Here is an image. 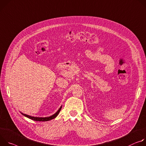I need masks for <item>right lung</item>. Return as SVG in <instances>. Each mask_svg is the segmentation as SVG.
Masks as SVG:
<instances>
[{
  "label": "right lung",
  "mask_w": 146,
  "mask_h": 146,
  "mask_svg": "<svg viewBox=\"0 0 146 146\" xmlns=\"http://www.w3.org/2000/svg\"><path fill=\"white\" fill-rule=\"evenodd\" d=\"M62 108V106L60 107V108L58 110V111L55 113V114H54L53 115L50 116V117H32V116H30V115H27V114H23V113L21 112V114L24 115L25 117L32 119V120H34V121H50V120H52L54 118H55L57 115L58 114H59V112L61 110Z\"/></svg>",
  "instance_id": "right-lung-1"
}]
</instances>
